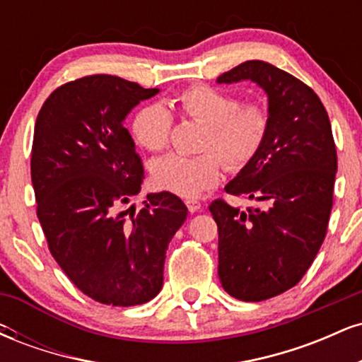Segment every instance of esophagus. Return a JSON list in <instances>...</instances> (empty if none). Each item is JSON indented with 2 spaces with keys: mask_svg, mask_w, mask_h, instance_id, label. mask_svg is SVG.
Returning <instances> with one entry per match:
<instances>
[{
  "mask_svg": "<svg viewBox=\"0 0 362 362\" xmlns=\"http://www.w3.org/2000/svg\"><path fill=\"white\" fill-rule=\"evenodd\" d=\"M185 204H187V207H189L190 213H197V211L202 207L201 201H197V199H187Z\"/></svg>",
  "mask_w": 362,
  "mask_h": 362,
  "instance_id": "1",
  "label": "esophagus"
}]
</instances>
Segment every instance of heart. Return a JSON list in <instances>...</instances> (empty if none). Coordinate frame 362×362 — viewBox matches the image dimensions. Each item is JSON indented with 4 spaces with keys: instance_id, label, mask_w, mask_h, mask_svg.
<instances>
[{
    "instance_id": "obj_1",
    "label": "heart",
    "mask_w": 362,
    "mask_h": 362,
    "mask_svg": "<svg viewBox=\"0 0 362 362\" xmlns=\"http://www.w3.org/2000/svg\"><path fill=\"white\" fill-rule=\"evenodd\" d=\"M182 114L204 124L202 155H167L151 163V175L160 189L180 197H197L221 182L224 163L240 172L252 163L269 132V114L260 102H242L231 91L192 85L177 95ZM173 115L161 103H148L131 122L132 138L148 151H161L172 136Z\"/></svg>"
}]
</instances>
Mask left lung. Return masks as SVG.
<instances>
[{
    "mask_svg": "<svg viewBox=\"0 0 362 362\" xmlns=\"http://www.w3.org/2000/svg\"><path fill=\"white\" fill-rule=\"evenodd\" d=\"M252 80L269 97V132L259 155L224 190L255 201L240 209L211 202L218 224V274L236 300L264 301L296 286L327 235L337 151L318 95L293 74L247 61L218 83Z\"/></svg>",
    "mask_w": 362,
    "mask_h": 362,
    "instance_id": "8db88e82",
    "label": "left lung"
}]
</instances>
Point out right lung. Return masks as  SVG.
<instances>
[{
	"instance_id": "obj_1",
	"label": "right lung",
	"mask_w": 362,
	"mask_h": 362,
	"mask_svg": "<svg viewBox=\"0 0 362 362\" xmlns=\"http://www.w3.org/2000/svg\"><path fill=\"white\" fill-rule=\"evenodd\" d=\"M158 91L91 74L54 90L35 120L30 173L49 252L103 305H143L160 293L168 243L187 218L172 192L122 211L144 178L124 119Z\"/></svg>"
}]
</instances>
